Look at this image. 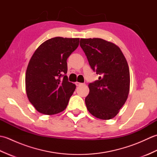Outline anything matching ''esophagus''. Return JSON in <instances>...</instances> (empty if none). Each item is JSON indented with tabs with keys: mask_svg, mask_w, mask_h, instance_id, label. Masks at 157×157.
<instances>
[{
	"mask_svg": "<svg viewBox=\"0 0 157 157\" xmlns=\"http://www.w3.org/2000/svg\"><path fill=\"white\" fill-rule=\"evenodd\" d=\"M81 84H82V83H80V82H75V85H76L77 86H80Z\"/></svg>",
	"mask_w": 157,
	"mask_h": 157,
	"instance_id": "obj_1",
	"label": "esophagus"
}]
</instances>
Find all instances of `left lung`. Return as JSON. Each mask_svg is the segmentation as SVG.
<instances>
[{
    "instance_id": "8db88e82",
    "label": "left lung",
    "mask_w": 157,
    "mask_h": 157,
    "mask_svg": "<svg viewBox=\"0 0 157 157\" xmlns=\"http://www.w3.org/2000/svg\"><path fill=\"white\" fill-rule=\"evenodd\" d=\"M93 71L100 76L89 84L86 107L96 118L107 120L117 115L129 92L128 62L117 46L101 38H81L79 42Z\"/></svg>"
}]
</instances>
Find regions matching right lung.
Masks as SVG:
<instances>
[{
  "instance_id": "obj_1",
  "label": "right lung",
  "mask_w": 157,
  "mask_h": 157,
  "mask_svg": "<svg viewBox=\"0 0 157 157\" xmlns=\"http://www.w3.org/2000/svg\"><path fill=\"white\" fill-rule=\"evenodd\" d=\"M79 42V38H51L36 50L29 60L25 73L26 93L39 113L54 115L66 109L76 88L66 75L67 59Z\"/></svg>"
}]
</instances>
